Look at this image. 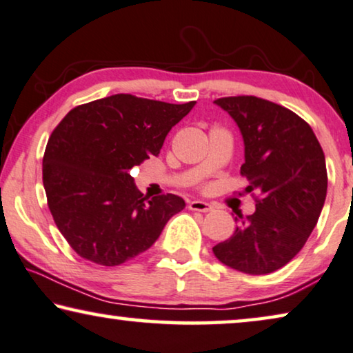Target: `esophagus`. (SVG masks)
<instances>
[{"label": "esophagus", "mask_w": 353, "mask_h": 353, "mask_svg": "<svg viewBox=\"0 0 353 353\" xmlns=\"http://www.w3.org/2000/svg\"><path fill=\"white\" fill-rule=\"evenodd\" d=\"M188 208L192 210H199V212H209V210H212V204L201 201V199H194V201L188 204Z\"/></svg>", "instance_id": "1"}]
</instances>
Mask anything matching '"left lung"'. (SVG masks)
I'll list each match as a JSON object with an SVG mask.
<instances>
[{
	"mask_svg": "<svg viewBox=\"0 0 353 353\" xmlns=\"http://www.w3.org/2000/svg\"><path fill=\"white\" fill-rule=\"evenodd\" d=\"M214 103L238 125L241 174L249 179L247 192H260V199L254 214L234 219V234L212 252L236 271L270 274L303 249L317 225L328 187L323 150L311 126L290 109L256 97Z\"/></svg>",
	"mask_w": 353,
	"mask_h": 353,
	"instance_id": "obj_1",
	"label": "left lung"
}]
</instances>
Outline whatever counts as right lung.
Segmentation results:
<instances>
[{
	"label": "right lung",
	"mask_w": 353,
	"mask_h": 353,
	"mask_svg": "<svg viewBox=\"0 0 353 353\" xmlns=\"http://www.w3.org/2000/svg\"><path fill=\"white\" fill-rule=\"evenodd\" d=\"M194 104L119 93L74 108L54 130L42 182L52 217L77 255L122 265L150 249L185 208L177 194L144 198L130 170L160 154L170 130Z\"/></svg>",
	"instance_id": "1"
}]
</instances>
